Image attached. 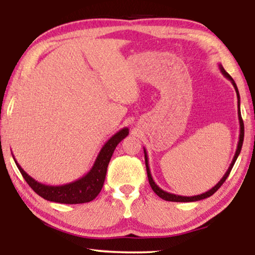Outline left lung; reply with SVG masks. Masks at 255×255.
Segmentation results:
<instances>
[{
    "label": "left lung",
    "instance_id": "8db88e82",
    "mask_svg": "<svg viewBox=\"0 0 255 255\" xmlns=\"http://www.w3.org/2000/svg\"><path fill=\"white\" fill-rule=\"evenodd\" d=\"M219 69H221L222 74L225 76L226 79H229L231 83L235 87L236 89V93H237V99H238V118H239V124H240V134H239V141H238V146H237V149H236V153H235V156H233L232 159V162L230 167L226 170V173L224 174V176L222 177L221 181L216 184L215 187H212L210 190L205 191V193L201 194V195H196V196H180V195H175V194H170V193H167V191L162 190L161 188L158 187V184L154 182V180H153V177L151 175V170H149V166H148V156H147V153H146V149L144 148V154H145V165H146V170H147V177H148V182H149V186L153 189V191L158 195L160 198H162V200L165 201H169V202H196V201H201V200H204V198L207 197H210L211 195H214L216 191H217L219 188L223 183L225 182V180L228 179L230 172H231L233 165H235L237 158H238V155L240 154V151H242V147H243V141H244V122H243V118H242V114H240V96H239V92H238V88H237V85L235 82V80H233L231 76L228 72L225 71L224 68H223V66L219 64Z\"/></svg>",
    "mask_w": 255,
    "mask_h": 255
}]
</instances>
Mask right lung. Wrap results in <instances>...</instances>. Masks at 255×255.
Masks as SVG:
<instances>
[{
    "label": "right lung",
    "instance_id": "1",
    "mask_svg": "<svg viewBox=\"0 0 255 255\" xmlns=\"http://www.w3.org/2000/svg\"><path fill=\"white\" fill-rule=\"evenodd\" d=\"M128 134V128H122L117 133H115L101 148L92 169L85 176L80 177L73 182L61 184V186H48V184L38 182L19 166V163H17L13 155L12 158L27 184L32 188L34 193H37L45 200L64 204L87 203V202L93 201L100 194L104 180H106L108 165H109L115 148Z\"/></svg>",
    "mask_w": 255,
    "mask_h": 255
}]
</instances>
